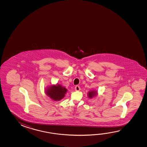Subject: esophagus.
I'll use <instances>...</instances> for the list:
<instances>
[{"mask_svg":"<svg viewBox=\"0 0 147 147\" xmlns=\"http://www.w3.org/2000/svg\"><path fill=\"white\" fill-rule=\"evenodd\" d=\"M75 91H80V88L79 86H76L75 87Z\"/></svg>","mask_w":147,"mask_h":147,"instance_id":"esophagus-1","label":"esophagus"}]
</instances>
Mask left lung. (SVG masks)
<instances>
[{"label":"left lung","instance_id":"left-lung-1","mask_svg":"<svg viewBox=\"0 0 147 147\" xmlns=\"http://www.w3.org/2000/svg\"><path fill=\"white\" fill-rule=\"evenodd\" d=\"M97 92L95 91H92L89 92L88 93V97L90 98H92V97L96 96L97 95Z\"/></svg>","mask_w":147,"mask_h":147}]
</instances>
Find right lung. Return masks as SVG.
Wrapping results in <instances>:
<instances>
[{"label":"right lung","mask_w":147,"mask_h":147,"mask_svg":"<svg viewBox=\"0 0 147 147\" xmlns=\"http://www.w3.org/2000/svg\"><path fill=\"white\" fill-rule=\"evenodd\" d=\"M67 92V89L58 84L49 87L46 92L47 95L53 100L58 101L65 97Z\"/></svg>","instance_id":"1"}]
</instances>
